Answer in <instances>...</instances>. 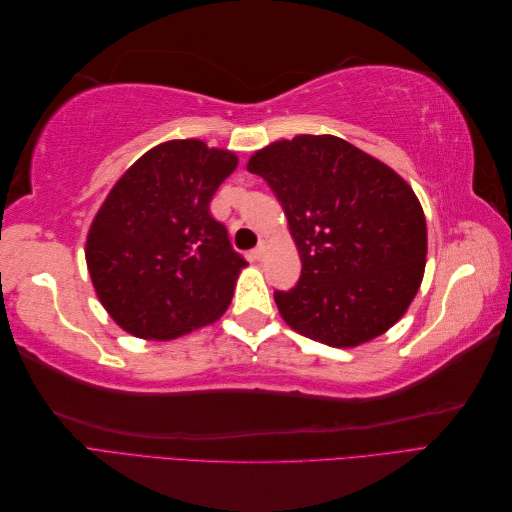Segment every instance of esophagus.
<instances>
[{"label": "esophagus", "instance_id": "34e87169", "mask_svg": "<svg viewBox=\"0 0 512 512\" xmlns=\"http://www.w3.org/2000/svg\"><path fill=\"white\" fill-rule=\"evenodd\" d=\"M265 252H267V243L260 241V243L256 245V250H252V258H254V260H260L262 256H265Z\"/></svg>", "mask_w": 512, "mask_h": 512}]
</instances>
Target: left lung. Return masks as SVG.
<instances>
[{
	"instance_id": "left-lung-1",
	"label": "left lung",
	"mask_w": 512,
	"mask_h": 512,
	"mask_svg": "<svg viewBox=\"0 0 512 512\" xmlns=\"http://www.w3.org/2000/svg\"><path fill=\"white\" fill-rule=\"evenodd\" d=\"M247 170L282 203L301 256L297 286L273 294L282 318L335 348L389 331L425 271V213L410 185L331 134L271 143Z\"/></svg>"
}]
</instances>
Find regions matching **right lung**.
<instances>
[{
  "instance_id": "obj_1",
  "label": "right lung",
  "mask_w": 512,
  "mask_h": 512,
  "mask_svg": "<svg viewBox=\"0 0 512 512\" xmlns=\"http://www.w3.org/2000/svg\"><path fill=\"white\" fill-rule=\"evenodd\" d=\"M232 151L168 141L108 192L87 235V269L123 331L173 339L218 320L247 265L209 203L237 168Z\"/></svg>"
}]
</instances>
